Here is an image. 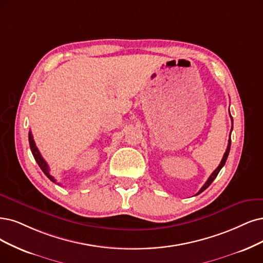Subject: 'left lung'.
<instances>
[{
  "mask_svg": "<svg viewBox=\"0 0 263 263\" xmlns=\"http://www.w3.org/2000/svg\"><path fill=\"white\" fill-rule=\"evenodd\" d=\"M229 111H230V109H229ZM230 116H231V114H230ZM231 119H232V122H233V118H232V116H231ZM232 130H233V125H232V129H231V132H232ZM230 148H231V133H230V139H229V144H228V147H227V151H226V153H224V155H223V158H222V160H221V162H220V164L218 166V168L213 171L212 173H211V176L209 177V179L207 180V182L203 184L202 185V187L199 190V192L196 194V195H198V194H200L201 192H203L205 191L210 184L213 182V180H215L216 178H217V176H218V173L220 172V170L222 169V167L224 166L226 164V161H227V159H228V156H229V153H230Z\"/></svg>",
  "mask_w": 263,
  "mask_h": 263,
  "instance_id": "1",
  "label": "left lung"
}]
</instances>
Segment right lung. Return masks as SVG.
I'll use <instances>...</instances> for the list:
<instances>
[{
	"label": "right lung",
	"mask_w": 263,
	"mask_h": 263,
	"mask_svg": "<svg viewBox=\"0 0 263 263\" xmlns=\"http://www.w3.org/2000/svg\"><path fill=\"white\" fill-rule=\"evenodd\" d=\"M29 144H30V148H31L32 155H33V157H34L35 161L37 162L39 167L41 168V170L43 171V173L45 174V176H46L48 179H50L52 182L56 183V180L51 176V173H50V168H48V164H47V163H46V161L43 159V157L41 156L40 152H39L37 147L35 146V143H34V140H33V137H32L31 132H29ZM57 184H58V183H57Z\"/></svg>",
	"instance_id": "right-lung-1"
}]
</instances>
